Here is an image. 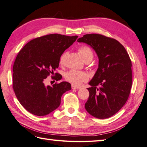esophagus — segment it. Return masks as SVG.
I'll return each mask as SVG.
<instances>
[{
	"mask_svg": "<svg viewBox=\"0 0 147 147\" xmlns=\"http://www.w3.org/2000/svg\"><path fill=\"white\" fill-rule=\"evenodd\" d=\"M71 88L72 89H75V90H80L81 89V87L80 86H77L75 85H72L71 86Z\"/></svg>",
	"mask_w": 147,
	"mask_h": 147,
	"instance_id": "esophagus-1",
	"label": "esophagus"
}]
</instances>
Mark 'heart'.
I'll return each mask as SVG.
<instances>
[{
  "mask_svg": "<svg viewBox=\"0 0 147 147\" xmlns=\"http://www.w3.org/2000/svg\"><path fill=\"white\" fill-rule=\"evenodd\" d=\"M79 52L82 55L83 60L85 62L89 60H92L93 58V52L92 49L87 46H82L79 49ZM67 53L61 56V62L63 61L64 57L66 55ZM65 78L67 82H70L74 85H80L84 81H86L88 79V75L85 72L77 71L75 69H71L67 71L65 74Z\"/></svg>",
  "mask_w": 147,
  "mask_h": 147,
  "instance_id": "heart-1",
  "label": "heart"
}]
</instances>
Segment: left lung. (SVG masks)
Masks as SVG:
<instances>
[{
	"instance_id": "obj_1",
	"label": "left lung",
	"mask_w": 147,
	"mask_h": 147,
	"mask_svg": "<svg viewBox=\"0 0 147 147\" xmlns=\"http://www.w3.org/2000/svg\"><path fill=\"white\" fill-rule=\"evenodd\" d=\"M95 51L98 66L92 80L85 109L98 119L109 118L120 110L129 97L132 85L131 61L117 40L100 34H87L77 40Z\"/></svg>"
}]
</instances>
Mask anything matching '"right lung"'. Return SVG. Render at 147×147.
<instances>
[{
  "mask_svg": "<svg viewBox=\"0 0 147 147\" xmlns=\"http://www.w3.org/2000/svg\"><path fill=\"white\" fill-rule=\"evenodd\" d=\"M78 36L51 34L31 40L18 53L12 68V85L18 100L26 111L43 116L59 107L61 96L71 89L69 83L62 82L45 86V80L59 67L63 52ZM56 81L62 76L55 73Z\"/></svg>",
  "mask_w": 147,
  "mask_h": 147,
  "instance_id": "right-lung-1",
  "label": "right lung"
}]
</instances>
